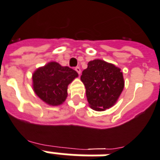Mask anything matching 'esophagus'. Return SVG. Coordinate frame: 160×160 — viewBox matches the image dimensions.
Wrapping results in <instances>:
<instances>
[{
  "mask_svg": "<svg viewBox=\"0 0 160 160\" xmlns=\"http://www.w3.org/2000/svg\"><path fill=\"white\" fill-rule=\"evenodd\" d=\"M75 71L77 72L78 74H79V75H80V67H79V66L75 67Z\"/></svg>",
  "mask_w": 160,
  "mask_h": 160,
  "instance_id": "obj_1",
  "label": "esophagus"
}]
</instances>
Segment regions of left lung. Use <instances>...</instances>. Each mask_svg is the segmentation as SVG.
<instances>
[{"mask_svg": "<svg viewBox=\"0 0 160 160\" xmlns=\"http://www.w3.org/2000/svg\"><path fill=\"white\" fill-rule=\"evenodd\" d=\"M80 80L86 89L89 104L96 111L112 107L124 87L121 69L101 59L90 61L82 71Z\"/></svg>", "mask_w": 160, "mask_h": 160, "instance_id": "8db88e82", "label": "left lung"}]
</instances>
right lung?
I'll return each mask as SVG.
<instances>
[{"label":"right lung","instance_id":"add662e5","mask_svg":"<svg viewBox=\"0 0 160 160\" xmlns=\"http://www.w3.org/2000/svg\"><path fill=\"white\" fill-rule=\"evenodd\" d=\"M77 76V72L71 68L51 62L34 72V91L46 103L58 106L65 101L68 85Z\"/></svg>","mask_w":160,"mask_h":160}]
</instances>
